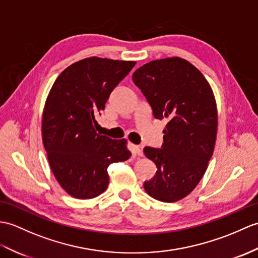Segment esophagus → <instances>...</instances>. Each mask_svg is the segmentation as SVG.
Instances as JSON below:
<instances>
[{
    "label": "esophagus",
    "instance_id": "1",
    "mask_svg": "<svg viewBox=\"0 0 258 258\" xmlns=\"http://www.w3.org/2000/svg\"><path fill=\"white\" fill-rule=\"evenodd\" d=\"M134 152L136 155H139V156H143V147L140 145H136L134 146Z\"/></svg>",
    "mask_w": 258,
    "mask_h": 258
}]
</instances>
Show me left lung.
<instances>
[{
	"mask_svg": "<svg viewBox=\"0 0 258 258\" xmlns=\"http://www.w3.org/2000/svg\"><path fill=\"white\" fill-rule=\"evenodd\" d=\"M133 81L155 118L168 119L160 148H144L157 167L144 188L156 200L178 201L199 183L213 154L218 113L212 89L194 64L179 57L142 66Z\"/></svg>",
	"mask_w": 258,
	"mask_h": 258,
	"instance_id": "8db88e82",
	"label": "left lung"
}]
</instances>
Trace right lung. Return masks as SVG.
Returning a JSON list of instances; mask_svg holds the SVG:
<instances>
[{
	"label": "right lung",
	"mask_w": 258,
	"mask_h": 258,
	"mask_svg": "<svg viewBox=\"0 0 258 258\" xmlns=\"http://www.w3.org/2000/svg\"><path fill=\"white\" fill-rule=\"evenodd\" d=\"M134 66L135 61L83 59L64 69L48 94L43 143L57 181L74 198L90 199L104 192L107 167L132 156L126 141L97 133L95 116Z\"/></svg>",
	"instance_id": "right-lung-1"
}]
</instances>
